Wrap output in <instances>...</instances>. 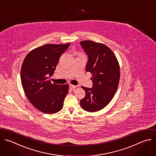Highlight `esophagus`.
<instances>
[{
  "mask_svg": "<svg viewBox=\"0 0 156 156\" xmlns=\"http://www.w3.org/2000/svg\"><path fill=\"white\" fill-rule=\"evenodd\" d=\"M76 87H77V86L72 85V84H70V88L71 89H75Z\"/></svg>",
  "mask_w": 156,
  "mask_h": 156,
  "instance_id": "obj_1",
  "label": "esophagus"
}]
</instances>
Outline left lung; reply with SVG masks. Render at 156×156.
<instances>
[{"label": "left lung", "instance_id": "left-lung-1", "mask_svg": "<svg viewBox=\"0 0 156 156\" xmlns=\"http://www.w3.org/2000/svg\"><path fill=\"white\" fill-rule=\"evenodd\" d=\"M80 44L88 56L86 70L92 75V88L81 87L86 92L81 100V108L95 112L105 107L114 97L119 85L120 67L112 50L105 44L90 40Z\"/></svg>", "mask_w": 156, "mask_h": 156}]
</instances>
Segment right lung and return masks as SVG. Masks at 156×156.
I'll list each match as a JSON object with an SVG mask.
<instances>
[{
	"mask_svg": "<svg viewBox=\"0 0 156 156\" xmlns=\"http://www.w3.org/2000/svg\"><path fill=\"white\" fill-rule=\"evenodd\" d=\"M46 44L30 51L24 59L21 80L26 95L37 110L46 114L59 112L69 92V84L51 83L48 80L55 73L61 55L69 46Z\"/></svg>",
	"mask_w": 156,
	"mask_h": 156,
	"instance_id": "1",
	"label": "right lung"
}]
</instances>
